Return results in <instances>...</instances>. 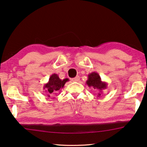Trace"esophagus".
Here are the masks:
<instances>
[{"mask_svg": "<svg viewBox=\"0 0 147 147\" xmlns=\"http://www.w3.org/2000/svg\"><path fill=\"white\" fill-rule=\"evenodd\" d=\"M79 80H80V77L79 76H76V78L71 79L72 82H78Z\"/></svg>", "mask_w": 147, "mask_h": 147, "instance_id": "esophagus-1", "label": "esophagus"}]
</instances>
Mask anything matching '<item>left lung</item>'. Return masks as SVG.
Here are the masks:
<instances>
[{"instance_id":"obj_1","label":"left lung","mask_w":147,"mask_h":147,"mask_svg":"<svg viewBox=\"0 0 147 147\" xmlns=\"http://www.w3.org/2000/svg\"><path fill=\"white\" fill-rule=\"evenodd\" d=\"M86 84L89 88H92L99 91L97 95L99 97L103 93V90L107 88V83L103 82L99 74L96 72H92L89 74L88 80L86 81Z\"/></svg>"}]
</instances>
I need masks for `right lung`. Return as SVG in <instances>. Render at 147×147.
Wrapping results in <instances>:
<instances>
[{
    "label": "right lung",
    "mask_w": 147,
    "mask_h": 147,
    "mask_svg": "<svg viewBox=\"0 0 147 147\" xmlns=\"http://www.w3.org/2000/svg\"><path fill=\"white\" fill-rule=\"evenodd\" d=\"M68 81V78L63 79V80L59 79L58 74H54L51 75L48 83L44 85L43 88L44 89H45L47 97H50L52 96V95L58 92L59 89H62L64 87L65 83Z\"/></svg>",
    "instance_id": "obj_1"
}]
</instances>
